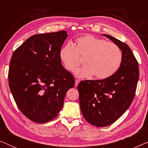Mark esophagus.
I'll list each match as a JSON object with an SVG mask.
<instances>
[{
    "label": "esophagus",
    "mask_w": 148,
    "mask_h": 148,
    "mask_svg": "<svg viewBox=\"0 0 148 148\" xmlns=\"http://www.w3.org/2000/svg\"><path fill=\"white\" fill-rule=\"evenodd\" d=\"M79 83V79H75V86H77Z\"/></svg>",
    "instance_id": "34e87169"
}]
</instances>
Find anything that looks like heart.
Masks as SVG:
<instances>
[{"label":"heart","mask_w":148,"mask_h":148,"mask_svg":"<svg viewBox=\"0 0 148 148\" xmlns=\"http://www.w3.org/2000/svg\"><path fill=\"white\" fill-rule=\"evenodd\" d=\"M75 46L68 42L60 48L59 58L67 71H72L86 58V65L77 69L75 74L78 77L94 75L104 79L114 75L120 67L123 59L121 48L116 44L86 35L77 38Z\"/></svg>","instance_id":"obj_1"}]
</instances>
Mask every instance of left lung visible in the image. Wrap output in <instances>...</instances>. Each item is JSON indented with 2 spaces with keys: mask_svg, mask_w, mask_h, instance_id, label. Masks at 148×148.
Segmentation results:
<instances>
[{
  "mask_svg": "<svg viewBox=\"0 0 148 148\" xmlns=\"http://www.w3.org/2000/svg\"><path fill=\"white\" fill-rule=\"evenodd\" d=\"M104 36L121 48L118 71L101 80L82 81L78 85L81 110L85 119L98 127L108 126L124 114L133 102L139 80V64L131 48L112 36Z\"/></svg>",
  "mask_w": 148,
  "mask_h": 148,
  "instance_id": "obj_1",
  "label": "left lung"
}]
</instances>
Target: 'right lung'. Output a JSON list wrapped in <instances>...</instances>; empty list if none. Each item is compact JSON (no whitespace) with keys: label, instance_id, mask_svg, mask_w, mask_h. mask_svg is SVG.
Returning a JSON list of instances; mask_svg holds the SVG:
<instances>
[{"label":"right lung","instance_id":"right-lung-1","mask_svg":"<svg viewBox=\"0 0 148 148\" xmlns=\"http://www.w3.org/2000/svg\"><path fill=\"white\" fill-rule=\"evenodd\" d=\"M67 32L36 34L13 53L9 84L18 108L34 122L44 123L57 116L75 78L61 64L59 51Z\"/></svg>","mask_w":148,"mask_h":148}]
</instances>
